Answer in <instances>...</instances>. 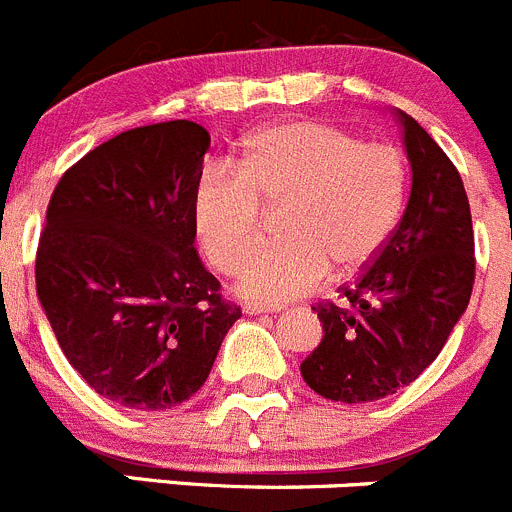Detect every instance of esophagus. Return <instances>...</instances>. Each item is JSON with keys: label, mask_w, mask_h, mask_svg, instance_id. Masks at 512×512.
I'll return each instance as SVG.
<instances>
[{"label": "esophagus", "mask_w": 512, "mask_h": 512, "mask_svg": "<svg viewBox=\"0 0 512 512\" xmlns=\"http://www.w3.org/2000/svg\"><path fill=\"white\" fill-rule=\"evenodd\" d=\"M243 311H246L248 316H259V314H276V311L281 309H271V306H261V304H246L243 306Z\"/></svg>", "instance_id": "34e87169"}]
</instances>
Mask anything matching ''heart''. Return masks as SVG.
Returning <instances> with one entry per match:
<instances>
[{"instance_id": "b5f03b06", "label": "heart", "mask_w": 512, "mask_h": 512, "mask_svg": "<svg viewBox=\"0 0 512 512\" xmlns=\"http://www.w3.org/2000/svg\"><path fill=\"white\" fill-rule=\"evenodd\" d=\"M397 148L364 143L324 120H286L248 140L241 170L211 163L193 188V223L208 259L233 271L263 240L265 212L290 206L284 247L254 254L238 274L246 299L281 304L319 289L332 266L359 276L382 256L407 203Z\"/></svg>"}]
</instances>
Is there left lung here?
Here are the masks:
<instances>
[{"instance_id":"obj_1","label":"left lung","mask_w":512,"mask_h":512,"mask_svg":"<svg viewBox=\"0 0 512 512\" xmlns=\"http://www.w3.org/2000/svg\"><path fill=\"white\" fill-rule=\"evenodd\" d=\"M412 170L410 201L392 241L339 304H316L324 337L301 362L321 397L374 402L415 382L470 304L475 238L465 186L440 145L392 110Z\"/></svg>"}]
</instances>
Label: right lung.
<instances>
[{
	"mask_svg": "<svg viewBox=\"0 0 512 512\" xmlns=\"http://www.w3.org/2000/svg\"><path fill=\"white\" fill-rule=\"evenodd\" d=\"M211 148L191 120L115 135L60 178L37 248V296L67 362L140 412L191 399L241 309L196 251L193 188Z\"/></svg>",
	"mask_w": 512,
	"mask_h": 512,
	"instance_id": "obj_1",
	"label": "right lung"
}]
</instances>
